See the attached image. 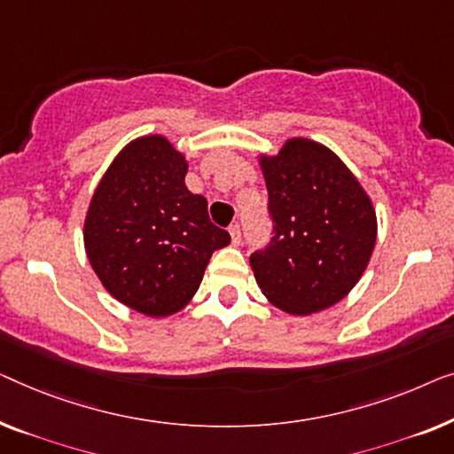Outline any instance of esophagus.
Masks as SVG:
<instances>
[{
    "label": "esophagus",
    "instance_id": "esophagus-1",
    "mask_svg": "<svg viewBox=\"0 0 454 454\" xmlns=\"http://www.w3.org/2000/svg\"><path fill=\"white\" fill-rule=\"evenodd\" d=\"M230 240H232V245L234 247H239L240 245V240H242V232H240V226L239 224H234V226H230Z\"/></svg>",
    "mask_w": 454,
    "mask_h": 454
}]
</instances>
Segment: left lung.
<instances>
[{
	"instance_id": "8db88e82",
	"label": "left lung",
	"mask_w": 454,
	"mask_h": 454,
	"mask_svg": "<svg viewBox=\"0 0 454 454\" xmlns=\"http://www.w3.org/2000/svg\"><path fill=\"white\" fill-rule=\"evenodd\" d=\"M270 195L273 239L251 254L263 296L294 317L341 302L366 271L376 245L374 203L333 150L309 137L257 154Z\"/></svg>"
}]
</instances>
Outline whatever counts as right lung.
<instances>
[{
  "instance_id": "1",
  "label": "right lung",
  "mask_w": 454,
  "mask_h": 454,
  "mask_svg": "<svg viewBox=\"0 0 454 454\" xmlns=\"http://www.w3.org/2000/svg\"><path fill=\"white\" fill-rule=\"evenodd\" d=\"M189 162L162 133L131 139L94 189L84 248L100 284L127 309L164 318L191 302L226 230L184 184Z\"/></svg>"
}]
</instances>
